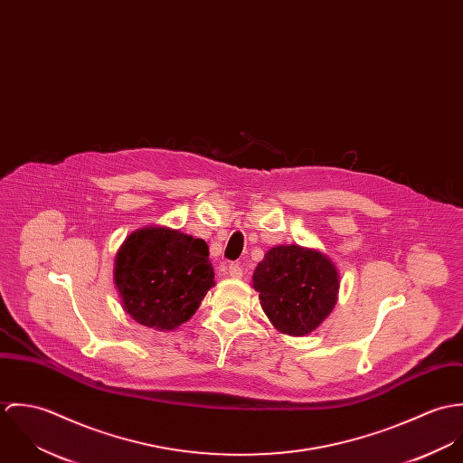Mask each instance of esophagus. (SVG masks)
I'll list each match as a JSON object with an SVG mask.
<instances>
[{
    "label": "esophagus",
    "instance_id": "34e87169",
    "mask_svg": "<svg viewBox=\"0 0 463 463\" xmlns=\"http://www.w3.org/2000/svg\"><path fill=\"white\" fill-rule=\"evenodd\" d=\"M228 274L233 278V279H241L242 278V267L237 264H230L228 265Z\"/></svg>",
    "mask_w": 463,
    "mask_h": 463
}]
</instances>
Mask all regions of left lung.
<instances>
[{
	"label": "left lung",
	"mask_w": 463,
	"mask_h": 463,
	"mask_svg": "<svg viewBox=\"0 0 463 463\" xmlns=\"http://www.w3.org/2000/svg\"><path fill=\"white\" fill-rule=\"evenodd\" d=\"M251 287L274 330L305 336L317 330L335 308L340 276L330 257L319 250L281 244L265 253Z\"/></svg>",
	"instance_id": "left-lung-1"
}]
</instances>
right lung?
<instances>
[{
    "instance_id": "right-lung-1",
    "label": "right lung",
    "mask_w": 463,
    "mask_h": 463,
    "mask_svg": "<svg viewBox=\"0 0 463 463\" xmlns=\"http://www.w3.org/2000/svg\"><path fill=\"white\" fill-rule=\"evenodd\" d=\"M208 246L169 226L130 233L114 259V285L135 323L173 331L187 323L215 285Z\"/></svg>"
}]
</instances>
